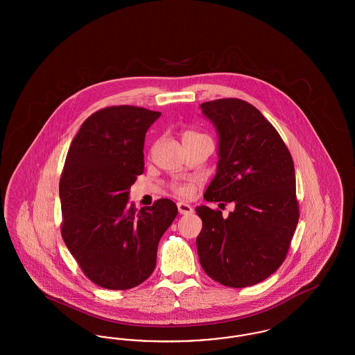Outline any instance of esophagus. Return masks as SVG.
Instances as JSON below:
<instances>
[{"mask_svg":"<svg viewBox=\"0 0 355 355\" xmlns=\"http://www.w3.org/2000/svg\"><path fill=\"white\" fill-rule=\"evenodd\" d=\"M177 207H178L180 214H191L193 213V207L190 205H187V203L178 202L177 203Z\"/></svg>","mask_w":355,"mask_h":355,"instance_id":"esophagus-1","label":"esophagus"}]
</instances>
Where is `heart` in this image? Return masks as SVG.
<instances>
[{
	"mask_svg": "<svg viewBox=\"0 0 355 355\" xmlns=\"http://www.w3.org/2000/svg\"><path fill=\"white\" fill-rule=\"evenodd\" d=\"M191 135H197V133H193V132H186L185 135H184V138H185V137H191ZM175 191H177L180 196H182V197H187V196L191 194V187L186 185L175 186Z\"/></svg>",
	"mask_w": 355,
	"mask_h": 355,
	"instance_id": "b5f03b06",
	"label": "heart"
}]
</instances>
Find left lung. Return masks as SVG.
Instances as JSON below:
<instances>
[{
    "label": "left lung",
    "mask_w": 355,
    "mask_h": 355,
    "mask_svg": "<svg viewBox=\"0 0 355 355\" xmlns=\"http://www.w3.org/2000/svg\"><path fill=\"white\" fill-rule=\"evenodd\" d=\"M201 110L218 133L217 173L203 198L233 202L234 210L225 218L220 210L196 207L200 262L220 285L253 286L282 265L298 223L293 158L252 103L222 98L203 102Z\"/></svg>",
    "instance_id": "obj_1"
}]
</instances>
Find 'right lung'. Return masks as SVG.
<instances>
[{
  "label": "right lung",
  "mask_w": 355,
  "mask_h": 355,
  "mask_svg": "<svg viewBox=\"0 0 355 355\" xmlns=\"http://www.w3.org/2000/svg\"><path fill=\"white\" fill-rule=\"evenodd\" d=\"M159 116L129 105L101 109L81 125L65 159L61 234L85 275L109 290L150 277L158 242L178 213L166 198L139 210L129 203L144 173L145 135Z\"/></svg>",
  "instance_id": "right-lung-1"
}]
</instances>
